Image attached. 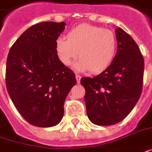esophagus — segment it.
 Here are the masks:
<instances>
[{
  "label": "esophagus",
  "mask_w": 152,
  "mask_h": 152,
  "mask_svg": "<svg viewBox=\"0 0 152 152\" xmlns=\"http://www.w3.org/2000/svg\"><path fill=\"white\" fill-rule=\"evenodd\" d=\"M80 78H81V76H80V75H78V74H76V81H77V83H80Z\"/></svg>",
  "instance_id": "esophagus-1"
}]
</instances>
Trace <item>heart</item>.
Segmentation results:
<instances>
[{"instance_id":"b5f03b06","label":"heart","mask_w":152,"mask_h":152,"mask_svg":"<svg viewBox=\"0 0 152 152\" xmlns=\"http://www.w3.org/2000/svg\"><path fill=\"white\" fill-rule=\"evenodd\" d=\"M116 47V38L111 31L89 24L72 29L67 40L60 37L56 44V53L62 64L70 66L78 55L80 58L75 67L92 73L103 72L111 65Z\"/></svg>"}]
</instances>
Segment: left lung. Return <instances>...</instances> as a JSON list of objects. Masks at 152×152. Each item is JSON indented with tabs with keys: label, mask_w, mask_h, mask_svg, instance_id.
I'll use <instances>...</instances> for the list:
<instances>
[{
	"label": "left lung",
	"mask_w": 152,
	"mask_h": 152,
	"mask_svg": "<svg viewBox=\"0 0 152 152\" xmlns=\"http://www.w3.org/2000/svg\"><path fill=\"white\" fill-rule=\"evenodd\" d=\"M117 51L111 64L98 76L82 77L86 114L95 125L121 121L141 96L144 59L137 44L121 28H116Z\"/></svg>",
	"instance_id": "1"
}]
</instances>
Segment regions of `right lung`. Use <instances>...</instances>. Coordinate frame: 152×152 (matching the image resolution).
<instances>
[{
	"label": "right lung",
	"instance_id": "obj_1",
	"mask_svg": "<svg viewBox=\"0 0 152 152\" xmlns=\"http://www.w3.org/2000/svg\"><path fill=\"white\" fill-rule=\"evenodd\" d=\"M65 26L53 21L34 25L15 41L7 56L8 94L22 117L39 127L60 123L65 100L76 84L74 72L59 60L56 49Z\"/></svg>",
	"mask_w": 152,
	"mask_h": 152
}]
</instances>
